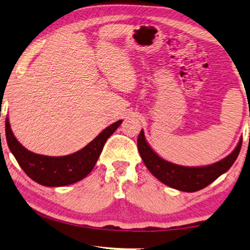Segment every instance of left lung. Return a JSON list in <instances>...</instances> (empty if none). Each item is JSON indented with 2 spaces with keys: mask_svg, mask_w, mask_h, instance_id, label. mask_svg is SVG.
<instances>
[{
  "mask_svg": "<svg viewBox=\"0 0 250 250\" xmlns=\"http://www.w3.org/2000/svg\"><path fill=\"white\" fill-rule=\"evenodd\" d=\"M241 143L243 138H240L239 143L231 154L217 163L207 167H190L167 162L157 155L145 141L143 129L141 130L137 138L138 152L149 172L167 186L184 192L201 190L228 171L239 154Z\"/></svg>",
  "mask_w": 250,
  "mask_h": 250,
  "instance_id": "8db88e82",
  "label": "left lung"
}]
</instances>
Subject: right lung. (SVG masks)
Here are the masks:
<instances>
[{"instance_id":"add662e5","label":"right lung","mask_w":250,"mask_h":250,"mask_svg":"<svg viewBox=\"0 0 250 250\" xmlns=\"http://www.w3.org/2000/svg\"><path fill=\"white\" fill-rule=\"evenodd\" d=\"M121 124L122 121L115 122L87 146L66 156L40 155L23 147L12 133L9 118L5 121V135L10 151L29 178L45 187H63L78 182L90 173L107 138Z\"/></svg>"}]
</instances>
